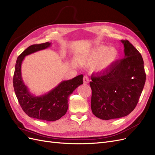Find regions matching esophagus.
I'll use <instances>...</instances> for the list:
<instances>
[{
	"instance_id": "obj_1",
	"label": "esophagus",
	"mask_w": 155,
	"mask_h": 155,
	"mask_svg": "<svg viewBox=\"0 0 155 155\" xmlns=\"http://www.w3.org/2000/svg\"><path fill=\"white\" fill-rule=\"evenodd\" d=\"M89 82V79L87 76H85L83 78V83H88Z\"/></svg>"
}]
</instances>
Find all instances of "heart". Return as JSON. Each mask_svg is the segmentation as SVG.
I'll use <instances>...</instances> for the list:
<instances>
[{
    "mask_svg": "<svg viewBox=\"0 0 155 155\" xmlns=\"http://www.w3.org/2000/svg\"><path fill=\"white\" fill-rule=\"evenodd\" d=\"M120 58L119 51L107 45H98L86 56L88 63L94 64L92 69L98 73L109 70Z\"/></svg>",
    "mask_w": 155,
    "mask_h": 155,
    "instance_id": "b5f03b06",
    "label": "heart"
}]
</instances>
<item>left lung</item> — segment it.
<instances>
[{"mask_svg":"<svg viewBox=\"0 0 155 155\" xmlns=\"http://www.w3.org/2000/svg\"><path fill=\"white\" fill-rule=\"evenodd\" d=\"M125 57L107 71L92 75L91 109L95 116L109 120L127 116L137 106L145 85L142 55L127 40H121Z\"/></svg>","mask_w":155,"mask_h":155,"instance_id":"obj_1","label":"left lung"}]
</instances>
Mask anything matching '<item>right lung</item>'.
Returning <instances> with one entry per match:
<instances>
[{"label":"right lung","instance_id":"1","mask_svg":"<svg viewBox=\"0 0 155 155\" xmlns=\"http://www.w3.org/2000/svg\"><path fill=\"white\" fill-rule=\"evenodd\" d=\"M51 43L33 45L28 47L18 56L13 75V83L18 103L25 113L31 118L54 121L63 116L68 110V97L79 85L83 83V75L61 82L48 93L35 96L29 91L23 82L21 76V64L25 57L37 51L47 48Z\"/></svg>","mask_w":155,"mask_h":155}]
</instances>
